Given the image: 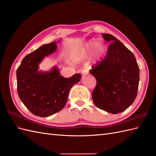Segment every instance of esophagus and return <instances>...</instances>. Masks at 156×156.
Wrapping results in <instances>:
<instances>
[{"instance_id":"esophagus-1","label":"esophagus","mask_w":156,"mask_h":156,"mask_svg":"<svg viewBox=\"0 0 156 156\" xmlns=\"http://www.w3.org/2000/svg\"><path fill=\"white\" fill-rule=\"evenodd\" d=\"M88 74V70H82V75H86V74Z\"/></svg>"}]
</instances>
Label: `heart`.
Instances as JSON below:
<instances>
[{
  "mask_svg": "<svg viewBox=\"0 0 156 156\" xmlns=\"http://www.w3.org/2000/svg\"><path fill=\"white\" fill-rule=\"evenodd\" d=\"M94 43V41H90L74 48L71 53V58L72 61L74 62H80L87 58ZM104 52L105 47L102 43H96L94 48L92 60L94 62H98L100 61L104 56Z\"/></svg>",
  "mask_w": 156,
  "mask_h": 156,
  "instance_id": "b5f03b06",
  "label": "heart"
}]
</instances>
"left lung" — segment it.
I'll return each mask as SVG.
<instances>
[{
    "instance_id": "left-lung-1",
    "label": "left lung",
    "mask_w": 156,
    "mask_h": 156,
    "mask_svg": "<svg viewBox=\"0 0 156 156\" xmlns=\"http://www.w3.org/2000/svg\"><path fill=\"white\" fill-rule=\"evenodd\" d=\"M102 36L111 43L106 57L90 70L97 82L92 99L100 109L114 114L127 109L135 100L140 69L133 54L120 41L110 34Z\"/></svg>"
}]
</instances>
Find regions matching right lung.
<instances>
[{
    "label": "right lung",
    "instance_id": "obj_1",
    "mask_svg": "<svg viewBox=\"0 0 156 156\" xmlns=\"http://www.w3.org/2000/svg\"><path fill=\"white\" fill-rule=\"evenodd\" d=\"M56 47V42L42 45L27 54L16 70L18 94L28 110L37 116H49L62 109L70 88L82 78L80 74L64 78L56 67L48 72L38 71V64L55 52Z\"/></svg>",
    "mask_w": 156,
    "mask_h": 156
}]
</instances>
